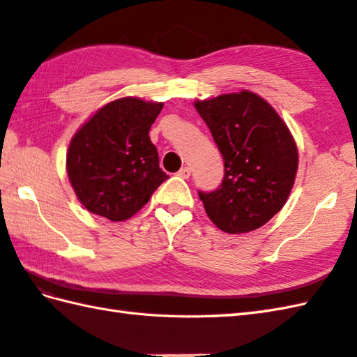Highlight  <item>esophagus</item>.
I'll return each instance as SVG.
<instances>
[{"instance_id":"esophagus-1","label":"esophagus","mask_w":357,"mask_h":357,"mask_svg":"<svg viewBox=\"0 0 357 357\" xmlns=\"http://www.w3.org/2000/svg\"><path fill=\"white\" fill-rule=\"evenodd\" d=\"M190 174H192L190 167H183V169L178 172V176L183 178V179H188V178H190Z\"/></svg>"}]
</instances>
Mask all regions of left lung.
Here are the masks:
<instances>
[{
  "mask_svg": "<svg viewBox=\"0 0 357 357\" xmlns=\"http://www.w3.org/2000/svg\"><path fill=\"white\" fill-rule=\"evenodd\" d=\"M224 159L222 183L198 192L208 218L225 233H247L284 207L298 170V149L284 121L252 92L198 101Z\"/></svg>",
  "mask_w": 357,
  "mask_h": 357,
  "instance_id": "1",
  "label": "left lung"
}]
</instances>
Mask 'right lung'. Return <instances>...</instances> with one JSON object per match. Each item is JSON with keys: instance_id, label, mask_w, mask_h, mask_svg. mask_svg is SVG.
I'll return each instance as SVG.
<instances>
[{"instance_id": "add662e5", "label": "right lung", "mask_w": 357, "mask_h": 357, "mask_svg": "<svg viewBox=\"0 0 357 357\" xmlns=\"http://www.w3.org/2000/svg\"><path fill=\"white\" fill-rule=\"evenodd\" d=\"M161 109L162 102L123 98L104 105L73 136L67 174L89 211L126 221L169 179L149 136Z\"/></svg>"}]
</instances>
